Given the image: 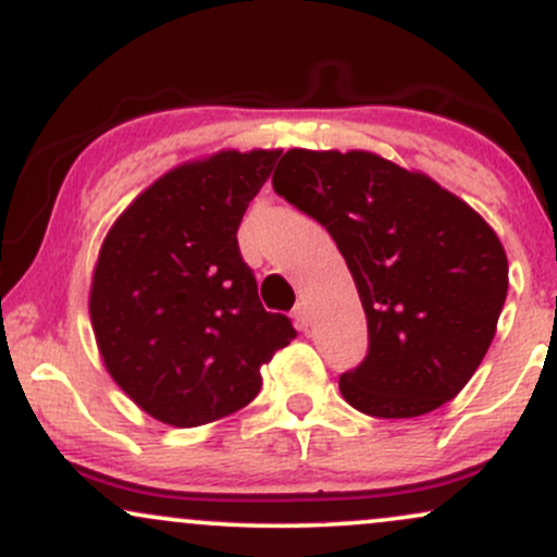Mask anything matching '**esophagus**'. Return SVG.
I'll return each instance as SVG.
<instances>
[{"label":"esophagus","instance_id":"34e87169","mask_svg":"<svg viewBox=\"0 0 557 557\" xmlns=\"http://www.w3.org/2000/svg\"><path fill=\"white\" fill-rule=\"evenodd\" d=\"M292 318H295V326H297L299 331H308V326H310V310H308V305L297 302V308L292 310Z\"/></svg>","mask_w":557,"mask_h":557}]
</instances>
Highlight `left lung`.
<instances>
[{
  "label": "left lung",
  "mask_w": 557,
  "mask_h": 557,
  "mask_svg": "<svg viewBox=\"0 0 557 557\" xmlns=\"http://www.w3.org/2000/svg\"><path fill=\"white\" fill-rule=\"evenodd\" d=\"M273 189L334 236L368 318V355L342 397L376 418L445 405L484 360L508 295V255L471 205L368 149L281 158Z\"/></svg>",
  "instance_id": "left-lung-1"
}]
</instances>
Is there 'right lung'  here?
<instances>
[{
	"instance_id": "1",
	"label": "right lung",
	"mask_w": 557,
	"mask_h": 557,
	"mask_svg": "<svg viewBox=\"0 0 557 557\" xmlns=\"http://www.w3.org/2000/svg\"><path fill=\"white\" fill-rule=\"evenodd\" d=\"M281 149H221L162 173L115 218L91 271L104 368L154 421L202 426L255 399L262 366L297 336L265 312L236 245Z\"/></svg>"
}]
</instances>
